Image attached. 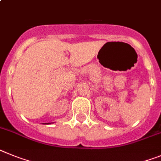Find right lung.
<instances>
[{
	"label": "right lung",
	"mask_w": 161,
	"mask_h": 161,
	"mask_svg": "<svg viewBox=\"0 0 161 161\" xmlns=\"http://www.w3.org/2000/svg\"><path fill=\"white\" fill-rule=\"evenodd\" d=\"M47 124H50V123H47Z\"/></svg>",
	"instance_id": "obj_1"
}]
</instances>
